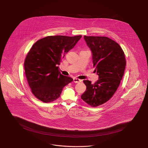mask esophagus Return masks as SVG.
Wrapping results in <instances>:
<instances>
[{
	"label": "esophagus",
	"mask_w": 148,
	"mask_h": 148,
	"mask_svg": "<svg viewBox=\"0 0 148 148\" xmlns=\"http://www.w3.org/2000/svg\"><path fill=\"white\" fill-rule=\"evenodd\" d=\"M73 82H74L75 83H78V82H82V80H80L77 78H73Z\"/></svg>",
	"instance_id": "obj_1"
}]
</instances>
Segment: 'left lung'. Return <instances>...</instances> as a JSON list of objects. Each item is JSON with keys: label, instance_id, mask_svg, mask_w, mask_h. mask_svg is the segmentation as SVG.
Listing matches in <instances>:
<instances>
[{"label": "left lung", "instance_id": "8db88e82", "mask_svg": "<svg viewBox=\"0 0 148 148\" xmlns=\"http://www.w3.org/2000/svg\"><path fill=\"white\" fill-rule=\"evenodd\" d=\"M84 38L92 52L94 71L98 80L94 84L83 81L86 89L81 98L88 105L97 107L109 101L117 90L126 62L121 47L115 41L106 36Z\"/></svg>", "mask_w": 148, "mask_h": 148}]
</instances>
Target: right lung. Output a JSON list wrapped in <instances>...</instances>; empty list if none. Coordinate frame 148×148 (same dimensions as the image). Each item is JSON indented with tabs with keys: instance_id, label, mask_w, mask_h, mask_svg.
<instances>
[{
	"instance_id": "obj_1",
	"label": "right lung",
	"mask_w": 148,
	"mask_h": 148,
	"mask_svg": "<svg viewBox=\"0 0 148 148\" xmlns=\"http://www.w3.org/2000/svg\"><path fill=\"white\" fill-rule=\"evenodd\" d=\"M82 36H46L37 41L28 53L24 63L26 77L32 92L42 102L57 99L63 88L73 81L62 75L58 66Z\"/></svg>"
}]
</instances>
